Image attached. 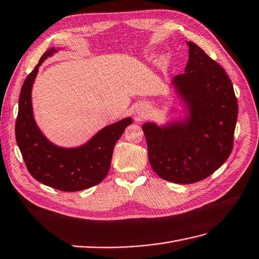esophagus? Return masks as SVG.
<instances>
[{"label":"esophagus","instance_id":"esophagus-1","mask_svg":"<svg viewBox=\"0 0 259 259\" xmlns=\"http://www.w3.org/2000/svg\"><path fill=\"white\" fill-rule=\"evenodd\" d=\"M137 113L139 116H144V113H146V109H144V107H140V108H138L137 109Z\"/></svg>","mask_w":259,"mask_h":259}]
</instances>
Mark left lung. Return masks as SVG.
Wrapping results in <instances>:
<instances>
[{
  "instance_id": "8db88e82",
  "label": "left lung",
  "mask_w": 259,
  "mask_h": 259,
  "mask_svg": "<svg viewBox=\"0 0 259 259\" xmlns=\"http://www.w3.org/2000/svg\"><path fill=\"white\" fill-rule=\"evenodd\" d=\"M186 45L184 74L170 83L181 109H173L163 124H142L153 171L179 184L201 181L223 165L232 152L238 113L225 70L196 44Z\"/></svg>"
}]
</instances>
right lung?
<instances>
[{
    "label": "right lung",
    "instance_id": "obj_1",
    "mask_svg": "<svg viewBox=\"0 0 259 259\" xmlns=\"http://www.w3.org/2000/svg\"><path fill=\"white\" fill-rule=\"evenodd\" d=\"M59 50V47L48 50L24 81L19 100L15 138L27 170L35 180L53 189L76 192L97 185L106 178L115 144L125 128L132 123V118L127 117L106 125L78 147H59L48 140L35 121L32 89L39 66Z\"/></svg>",
    "mask_w": 259,
    "mask_h": 259
}]
</instances>
